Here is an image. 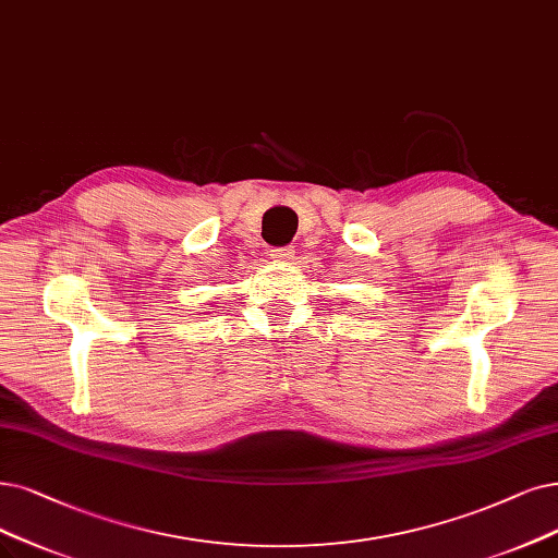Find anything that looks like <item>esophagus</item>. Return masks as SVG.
Instances as JSON below:
<instances>
[{
	"label": "esophagus",
	"mask_w": 558,
	"mask_h": 558,
	"mask_svg": "<svg viewBox=\"0 0 558 558\" xmlns=\"http://www.w3.org/2000/svg\"><path fill=\"white\" fill-rule=\"evenodd\" d=\"M270 256L275 260L286 263V260H293L295 258V250H291V247H275V250H270Z\"/></svg>",
	"instance_id": "1"
}]
</instances>
